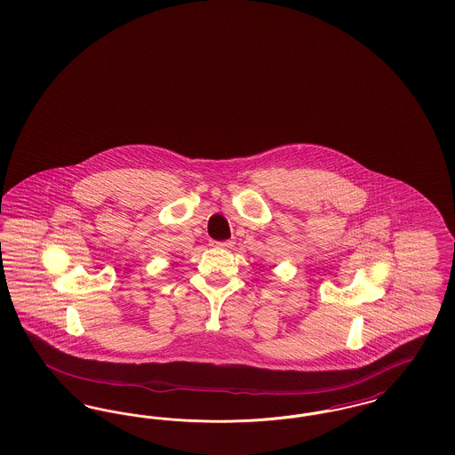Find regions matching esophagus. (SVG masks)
I'll return each instance as SVG.
<instances>
[{
  "mask_svg": "<svg viewBox=\"0 0 455 455\" xmlns=\"http://www.w3.org/2000/svg\"><path fill=\"white\" fill-rule=\"evenodd\" d=\"M213 245H217L220 249H232L234 242L232 240H225V242H213Z\"/></svg>",
  "mask_w": 455,
  "mask_h": 455,
  "instance_id": "obj_1",
  "label": "esophagus"
}]
</instances>
